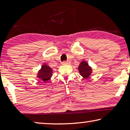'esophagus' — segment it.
I'll use <instances>...</instances> for the list:
<instances>
[{
    "instance_id": "34e87169",
    "label": "esophagus",
    "mask_w": 130,
    "mask_h": 130,
    "mask_svg": "<svg viewBox=\"0 0 130 130\" xmlns=\"http://www.w3.org/2000/svg\"><path fill=\"white\" fill-rule=\"evenodd\" d=\"M70 62L69 61H63V62H62V65H67V64H69Z\"/></svg>"
}]
</instances>
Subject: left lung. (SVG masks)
I'll return each mask as SVG.
<instances>
[{
    "label": "left lung",
    "instance_id": "1",
    "mask_svg": "<svg viewBox=\"0 0 130 130\" xmlns=\"http://www.w3.org/2000/svg\"><path fill=\"white\" fill-rule=\"evenodd\" d=\"M78 69L80 75L85 79L88 78L93 72L92 67H90L88 63L85 60L81 61L78 66Z\"/></svg>",
    "mask_w": 130,
    "mask_h": 130
}]
</instances>
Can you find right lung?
<instances>
[{
  "label": "right lung",
  "mask_w": 130,
  "mask_h": 130,
  "mask_svg": "<svg viewBox=\"0 0 130 130\" xmlns=\"http://www.w3.org/2000/svg\"><path fill=\"white\" fill-rule=\"evenodd\" d=\"M53 75V69L46 63L42 65L41 68L37 74V78L43 83H47Z\"/></svg>",
  "instance_id": "obj_1"
}]
</instances>
